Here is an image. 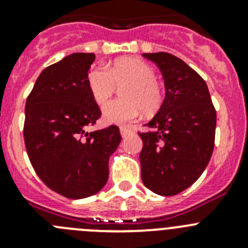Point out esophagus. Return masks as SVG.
Returning a JSON list of instances; mask_svg holds the SVG:
<instances>
[{
    "label": "esophagus",
    "instance_id": "1",
    "mask_svg": "<svg viewBox=\"0 0 248 248\" xmlns=\"http://www.w3.org/2000/svg\"><path fill=\"white\" fill-rule=\"evenodd\" d=\"M133 133H134V131L133 130H130V129H128V128H120V134H122V137L123 138H126V137H129V135H131L133 134Z\"/></svg>",
    "mask_w": 248,
    "mask_h": 248
}]
</instances>
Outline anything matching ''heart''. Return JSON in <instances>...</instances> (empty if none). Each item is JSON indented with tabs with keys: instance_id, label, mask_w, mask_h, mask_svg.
<instances>
[{
	"instance_id": "b5f03b06",
	"label": "heart",
	"mask_w": 248,
	"mask_h": 248,
	"mask_svg": "<svg viewBox=\"0 0 248 248\" xmlns=\"http://www.w3.org/2000/svg\"><path fill=\"white\" fill-rule=\"evenodd\" d=\"M123 85L122 99H114L103 107V119L110 124L124 125L133 122L141 110L150 114L163 103V91L155 79L154 68L139 58H120L108 68L94 65L87 76L92 97L103 104L114 93L117 84Z\"/></svg>"
}]
</instances>
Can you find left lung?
Masks as SVG:
<instances>
[{
  "mask_svg": "<svg viewBox=\"0 0 248 248\" xmlns=\"http://www.w3.org/2000/svg\"><path fill=\"white\" fill-rule=\"evenodd\" d=\"M156 63L165 83V99L139 133L141 180L153 192L172 196L198 180L215 145L216 110L205 80L166 52L143 53Z\"/></svg>",
  "mask_w": 248,
  "mask_h": 248,
  "instance_id": "8db88e82",
  "label": "left lung"
}]
</instances>
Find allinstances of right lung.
Returning a JSON list of instances; mask_svg holds the SVG:
<instances>
[{"instance_id":"right-lung-1","label":"right lung","mask_w":248,"mask_h":248,"mask_svg":"<svg viewBox=\"0 0 248 248\" xmlns=\"http://www.w3.org/2000/svg\"><path fill=\"white\" fill-rule=\"evenodd\" d=\"M94 53H72L43 69L25 108L26 150L39 179L68 199L104 187L109 157L120 144L119 128L87 131L100 118L87 76Z\"/></svg>"}]
</instances>
